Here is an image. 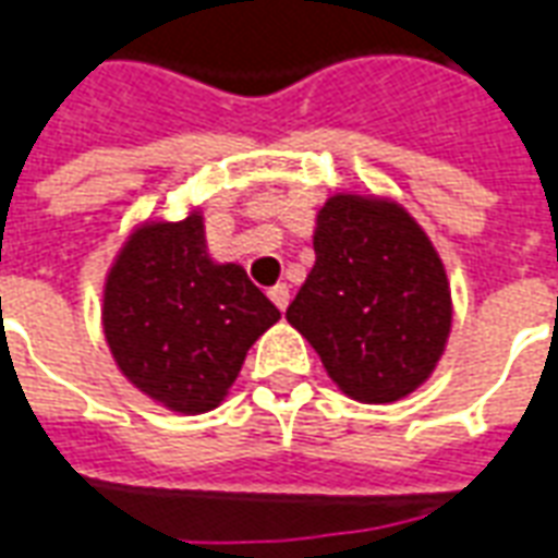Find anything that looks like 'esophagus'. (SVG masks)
<instances>
[{"instance_id": "esophagus-1", "label": "esophagus", "mask_w": 558, "mask_h": 558, "mask_svg": "<svg viewBox=\"0 0 558 558\" xmlns=\"http://www.w3.org/2000/svg\"><path fill=\"white\" fill-rule=\"evenodd\" d=\"M268 299L278 304L280 311H287V304H290V287H287V283H278V287H271V290H268Z\"/></svg>"}]
</instances>
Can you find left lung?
<instances>
[{
  "label": "left lung",
  "instance_id": "obj_1",
  "mask_svg": "<svg viewBox=\"0 0 558 558\" xmlns=\"http://www.w3.org/2000/svg\"><path fill=\"white\" fill-rule=\"evenodd\" d=\"M314 254L290 326L352 400L407 398L451 331V290L430 239L398 203L338 194L319 208Z\"/></svg>",
  "mask_w": 558,
  "mask_h": 558
}]
</instances>
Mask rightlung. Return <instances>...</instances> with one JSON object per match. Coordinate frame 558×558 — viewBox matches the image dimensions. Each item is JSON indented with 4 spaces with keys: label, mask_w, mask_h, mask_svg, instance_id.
I'll list each match as a JSON object with an SVG mask.
<instances>
[{
    "label": "right lung",
    "mask_w": 558,
    "mask_h": 558,
    "mask_svg": "<svg viewBox=\"0 0 558 558\" xmlns=\"http://www.w3.org/2000/svg\"><path fill=\"white\" fill-rule=\"evenodd\" d=\"M280 311L235 263H211L203 218L140 227L104 287V335L119 371L184 415L218 407Z\"/></svg>",
    "instance_id": "obj_1"
}]
</instances>
